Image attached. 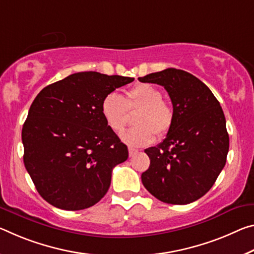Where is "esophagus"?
<instances>
[{"label":"esophagus","mask_w":254,"mask_h":254,"mask_svg":"<svg viewBox=\"0 0 254 254\" xmlns=\"http://www.w3.org/2000/svg\"><path fill=\"white\" fill-rule=\"evenodd\" d=\"M135 154H138V150L134 148H128V156L130 157H133Z\"/></svg>","instance_id":"obj_1"}]
</instances>
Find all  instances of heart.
Returning <instances> with one entry per match:
<instances>
[{
  "label": "heart",
  "instance_id": "obj_1",
  "mask_svg": "<svg viewBox=\"0 0 254 254\" xmlns=\"http://www.w3.org/2000/svg\"><path fill=\"white\" fill-rule=\"evenodd\" d=\"M127 110L138 111L134 123L138 127L124 132L123 142L131 147H146L154 142L156 134L164 138L174 122L171 104L163 99V92L154 84L138 83L127 91L126 98L118 92H108L100 103V113L106 126L121 133L127 123Z\"/></svg>",
  "mask_w": 254,
  "mask_h": 254
}]
</instances>
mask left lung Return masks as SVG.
I'll list each match as a JSON object with an SVG mask.
<instances>
[{"label":"left lung","mask_w":254,"mask_h":254,"mask_svg":"<svg viewBox=\"0 0 254 254\" xmlns=\"http://www.w3.org/2000/svg\"><path fill=\"white\" fill-rule=\"evenodd\" d=\"M139 81L163 86L174 111L166 138L144 150L150 166L142 173V184L165 203H191L210 190L226 164L229 138L224 112L211 90L187 71L170 67Z\"/></svg>","instance_id":"8db88e82"}]
</instances>
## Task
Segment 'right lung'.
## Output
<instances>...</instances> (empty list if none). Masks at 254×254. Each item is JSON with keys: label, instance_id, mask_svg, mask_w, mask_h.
<instances>
[{"label": "right lung", "instance_id": "obj_1", "mask_svg": "<svg viewBox=\"0 0 254 254\" xmlns=\"http://www.w3.org/2000/svg\"><path fill=\"white\" fill-rule=\"evenodd\" d=\"M134 78L88 71L73 73L36 96L22 127L23 163L42 198L63 210L98 202L127 147L106 126L104 96Z\"/></svg>", "mask_w": 254, "mask_h": 254}]
</instances>
